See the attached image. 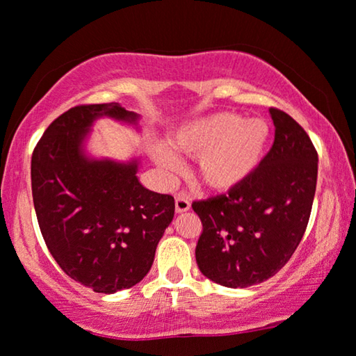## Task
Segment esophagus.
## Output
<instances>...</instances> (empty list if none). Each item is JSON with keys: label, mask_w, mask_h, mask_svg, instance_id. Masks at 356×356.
<instances>
[{"label": "esophagus", "mask_w": 356, "mask_h": 356, "mask_svg": "<svg viewBox=\"0 0 356 356\" xmlns=\"http://www.w3.org/2000/svg\"><path fill=\"white\" fill-rule=\"evenodd\" d=\"M191 207V202H189V197L184 193H178L175 196V209L177 212H186Z\"/></svg>", "instance_id": "obj_1"}]
</instances>
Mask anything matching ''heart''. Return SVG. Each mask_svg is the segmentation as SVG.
<instances>
[{"label":"heart","mask_w":356,"mask_h":356,"mask_svg":"<svg viewBox=\"0 0 356 356\" xmlns=\"http://www.w3.org/2000/svg\"><path fill=\"white\" fill-rule=\"evenodd\" d=\"M267 138L269 129L264 121L216 113L179 128L168 145L175 154L196 159L193 175L199 184L227 193L254 173L264 155ZM155 160L167 168L177 163L165 150H157Z\"/></svg>","instance_id":"heart-1"}]
</instances>
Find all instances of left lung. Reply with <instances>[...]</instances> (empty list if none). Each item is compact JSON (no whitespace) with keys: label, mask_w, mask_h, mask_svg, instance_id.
Segmentation results:
<instances>
[{"label":"left lung","mask_w":356,"mask_h":356,"mask_svg":"<svg viewBox=\"0 0 356 356\" xmlns=\"http://www.w3.org/2000/svg\"><path fill=\"white\" fill-rule=\"evenodd\" d=\"M269 111L274 143L254 173L228 194L193 202L202 222L199 270L230 289L275 275L298 248L313 207L318 152L290 115Z\"/></svg>","instance_id":"1"}]
</instances>
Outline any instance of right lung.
Segmentation results:
<instances>
[{
	"label": "right lung",
	"instance_id": "add662e5",
	"mask_svg": "<svg viewBox=\"0 0 356 356\" xmlns=\"http://www.w3.org/2000/svg\"><path fill=\"white\" fill-rule=\"evenodd\" d=\"M104 115L138 120L118 104L72 106L37 143L31 177L38 227L58 266L97 293H115L147 275L175 199L145 189L136 162L86 157L82 140Z\"/></svg>",
	"mask_w": 356,
	"mask_h": 356
}]
</instances>
